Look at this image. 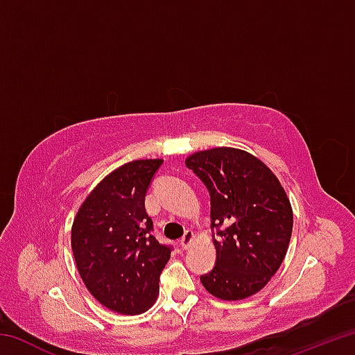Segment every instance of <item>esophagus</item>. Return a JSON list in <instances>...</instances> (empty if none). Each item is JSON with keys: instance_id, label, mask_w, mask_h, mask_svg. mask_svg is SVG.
Listing matches in <instances>:
<instances>
[{"instance_id": "1", "label": "esophagus", "mask_w": 355, "mask_h": 355, "mask_svg": "<svg viewBox=\"0 0 355 355\" xmlns=\"http://www.w3.org/2000/svg\"><path fill=\"white\" fill-rule=\"evenodd\" d=\"M192 241H194V233H192V230H186L182 239H180V245H182V249H188Z\"/></svg>"}]
</instances>
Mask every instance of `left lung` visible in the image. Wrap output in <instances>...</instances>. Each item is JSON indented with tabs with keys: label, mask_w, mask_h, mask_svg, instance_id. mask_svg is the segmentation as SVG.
<instances>
[{
	"label": "left lung",
	"mask_w": 355,
	"mask_h": 355,
	"mask_svg": "<svg viewBox=\"0 0 355 355\" xmlns=\"http://www.w3.org/2000/svg\"><path fill=\"white\" fill-rule=\"evenodd\" d=\"M186 166L211 200L216 266L200 275L213 296L239 300L264 288L286 255L293 209L266 164L244 150L218 147L192 153Z\"/></svg>",
	"instance_id": "8db88e82"
}]
</instances>
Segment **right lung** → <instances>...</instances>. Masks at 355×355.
I'll return each instance as SVG.
<instances>
[{
  "instance_id": "obj_1",
  "label": "right lung",
  "mask_w": 355,
  "mask_h": 355,
  "mask_svg": "<svg viewBox=\"0 0 355 355\" xmlns=\"http://www.w3.org/2000/svg\"><path fill=\"white\" fill-rule=\"evenodd\" d=\"M163 159L131 161L86 197L71 225V250L84 285L116 313L139 315L158 297L172 245L152 235L146 194Z\"/></svg>"
}]
</instances>
